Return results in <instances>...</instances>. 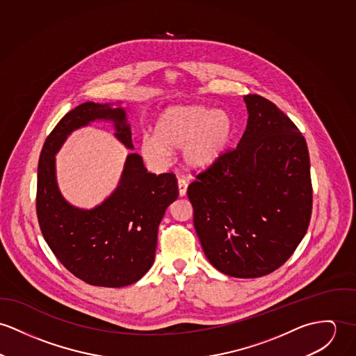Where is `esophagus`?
Wrapping results in <instances>:
<instances>
[{"label": "esophagus", "instance_id": "1", "mask_svg": "<svg viewBox=\"0 0 356 356\" xmlns=\"http://www.w3.org/2000/svg\"><path fill=\"white\" fill-rule=\"evenodd\" d=\"M177 186H179V195H180V197H186V194H187V187H188L187 180L179 179Z\"/></svg>", "mask_w": 356, "mask_h": 356}]
</instances>
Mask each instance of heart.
<instances>
[{
  "mask_svg": "<svg viewBox=\"0 0 356 356\" xmlns=\"http://www.w3.org/2000/svg\"><path fill=\"white\" fill-rule=\"evenodd\" d=\"M234 136V120L224 111L202 105L172 106L159 115L154 135H145L139 145L143 159L162 168L169 152L183 149V161L193 170H206L222 159Z\"/></svg>",
  "mask_w": 356,
  "mask_h": 356,
  "instance_id": "heart-1",
  "label": "heart"
}]
</instances>
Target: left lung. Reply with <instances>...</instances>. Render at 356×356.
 Instances as JSON below:
<instances>
[{"label":"left lung","mask_w":356,"mask_h":356,"mask_svg":"<svg viewBox=\"0 0 356 356\" xmlns=\"http://www.w3.org/2000/svg\"><path fill=\"white\" fill-rule=\"evenodd\" d=\"M248 119L236 149L188 187L194 227L221 273L275 272L306 235L313 206L310 157L298 127L273 102L243 97Z\"/></svg>","instance_id":"left-lung-1"}]
</instances>
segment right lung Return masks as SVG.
Listing matches in <instances>:
<instances>
[{
	"label": "right lung",
	"instance_id": "right-lung-1",
	"mask_svg": "<svg viewBox=\"0 0 356 356\" xmlns=\"http://www.w3.org/2000/svg\"><path fill=\"white\" fill-rule=\"evenodd\" d=\"M121 102H84L68 112L44 140L38 162L37 214L40 231L57 259L95 286H127L153 266L159 225L179 197L173 173H149L143 159L129 153L119 184L92 209L71 204L56 176V154L67 138L94 121H109L115 136L132 150L131 125Z\"/></svg>",
	"mask_w": 356,
	"mask_h": 356
}]
</instances>
